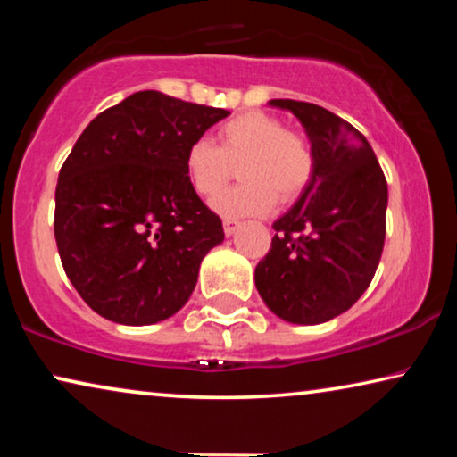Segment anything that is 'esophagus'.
I'll return each instance as SVG.
<instances>
[{"instance_id": "1", "label": "esophagus", "mask_w": 457, "mask_h": 457, "mask_svg": "<svg viewBox=\"0 0 457 457\" xmlns=\"http://www.w3.org/2000/svg\"><path fill=\"white\" fill-rule=\"evenodd\" d=\"M241 227L239 220H235V218H224V233H227V237L235 235V230Z\"/></svg>"}]
</instances>
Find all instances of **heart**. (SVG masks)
Masks as SVG:
<instances>
[{
    "label": "heart",
    "instance_id": "obj_1",
    "mask_svg": "<svg viewBox=\"0 0 457 457\" xmlns=\"http://www.w3.org/2000/svg\"><path fill=\"white\" fill-rule=\"evenodd\" d=\"M239 166L243 183L218 197L224 216H258L297 199L314 177V152L308 139L264 112H245L218 129L216 143L193 141L185 152V172L193 191L214 199Z\"/></svg>",
    "mask_w": 457,
    "mask_h": 457
}]
</instances>
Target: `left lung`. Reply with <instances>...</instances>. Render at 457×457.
I'll return each mask as SVG.
<instances>
[{
	"instance_id": "8db88e82",
	"label": "left lung",
	"mask_w": 457,
	"mask_h": 457,
	"mask_svg": "<svg viewBox=\"0 0 457 457\" xmlns=\"http://www.w3.org/2000/svg\"><path fill=\"white\" fill-rule=\"evenodd\" d=\"M268 104L302 122L316 168L297 204L272 224L277 235L255 266V287L283 320L320 324L347 312L370 285L385 245L389 191L358 129L316 104Z\"/></svg>"
}]
</instances>
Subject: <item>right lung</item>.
<instances>
[{
  "label": "right lung",
  "mask_w": 457,
  "mask_h": 457,
  "mask_svg": "<svg viewBox=\"0 0 457 457\" xmlns=\"http://www.w3.org/2000/svg\"><path fill=\"white\" fill-rule=\"evenodd\" d=\"M230 112L137 91L93 118L62 166L54 233L93 312L127 327L189 302L222 220L187 179L185 152Z\"/></svg>",
  "instance_id": "right-lung-1"
}]
</instances>
